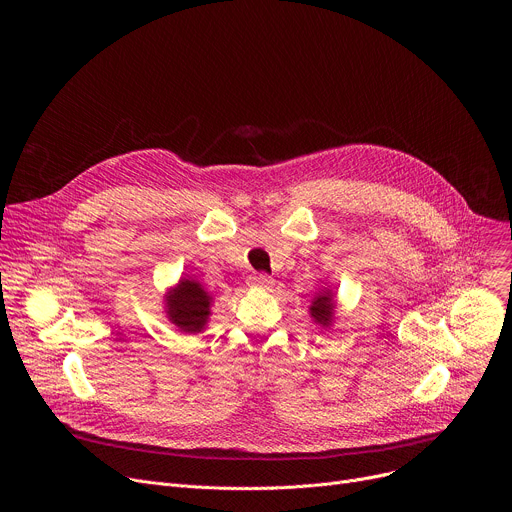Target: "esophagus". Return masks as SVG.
<instances>
[{"label":"esophagus","instance_id":"obj_1","mask_svg":"<svg viewBox=\"0 0 512 512\" xmlns=\"http://www.w3.org/2000/svg\"><path fill=\"white\" fill-rule=\"evenodd\" d=\"M249 285L255 287V289H271L273 279L269 275H265V273H255V275L249 277Z\"/></svg>","mask_w":512,"mask_h":512}]
</instances>
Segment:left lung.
Returning <instances> with one entry per match:
<instances>
[{"mask_svg":"<svg viewBox=\"0 0 512 512\" xmlns=\"http://www.w3.org/2000/svg\"><path fill=\"white\" fill-rule=\"evenodd\" d=\"M334 314H336V294L328 285V287L320 289L314 296V300L310 304V316L318 326L330 328L334 322Z\"/></svg>","mask_w":512,"mask_h":512,"instance_id":"left-lung-1","label":"left lung"}]
</instances>
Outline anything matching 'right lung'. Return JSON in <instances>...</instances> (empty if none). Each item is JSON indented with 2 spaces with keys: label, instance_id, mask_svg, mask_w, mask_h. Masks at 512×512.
Returning <instances> with one entry per match:
<instances>
[{
  "label": "right lung",
  "instance_id": "obj_1",
  "mask_svg": "<svg viewBox=\"0 0 512 512\" xmlns=\"http://www.w3.org/2000/svg\"><path fill=\"white\" fill-rule=\"evenodd\" d=\"M214 298L192 277H180L164 296L166 318L184 334H198L206 328Z\"/></svg>",
  "mask_w": 512,
  "mask_h": 512
}]
</instances>
